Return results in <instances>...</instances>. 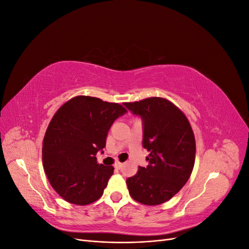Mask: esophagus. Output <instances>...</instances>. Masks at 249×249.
Listing matches in <instances>:
<instances>
[{"label": "esophagus", "instance_id": "esophagus-1", "mask_svg": "<svg viewBox=\"0 0 249 249\" xmlns=\"http://www.w3.org/2000/svg\"><path fill=\"white\" fill-rule=\"evenodd\" d=\"M114 167H115L116 169H120V168H123V163H120L119 161H116V162L114 163Z\"/></svg>", "mask_w": 249, "mask_h": 249}]
</instances>
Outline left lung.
Listing matches in <instances>:
<instances>
[{
    "instance_id": "1",
    "label": "left lung",
    "mask_w": 249,
    "mask_h": 249,
    "mask_svg": "<svg viewBox=\"0 0 249 249\" xmlns=\"http://www.w3.org/2000/svg\"><path fill=\"white\" fill-rule=\"evenodd\" d=\"M124 106L143 123V147L148 165L126 179L133 199L157 206L169 200L189 179L195 162V138L190 123L176 105L148 97Z\"/></svg>"
}]
</instances>
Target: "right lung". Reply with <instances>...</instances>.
Returning a JSON list of instances; mask_svg holds the SVG:
<instances>
[{"instance_id":"add662e5","label":"right lung","mask_w":249,"mask_h":249,"mask_svg":"<svg viewBox=\"0 0 249 249\" xmlns=\"http://www.w3.org/2000/svg\"><path fill=\"white\" fill-rule=\"evenodd\" d=\"M126 112L116 103L79 95L55 113L44 135L42 164L51 186L66 201L85 206L99 199L113 166L97 164L114 120Z\"/></svg>"}]
</instances>
